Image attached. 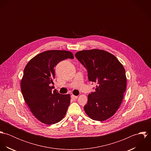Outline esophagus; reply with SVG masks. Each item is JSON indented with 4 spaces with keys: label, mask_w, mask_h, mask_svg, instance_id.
I'll use <instances>...</instances> for the list:
<instances>
[{
    "label": "esophagus",
    "mask_w": 151,
    "mask_h": 151,
    "mask_svg": "<svg viewBox=\"0 0 151 151\" xmlns=\"http://www.w3.org/2000/svg\"><path fill=\"white\" fill-rule=\"evenodd\" d=\"M71 99H73V100H76V99L78 98V96H74V95H72L71 96Z\"/></svg>",
    "instance_id": "esophagus-1"
}]
</instances>
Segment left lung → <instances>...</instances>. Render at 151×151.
I'll return each instance as SVG.
<instances>
[{"label": "left lung", "instance_id": "left-lung-1", "mask_svg": "<svg viewBox=\"0 0 151 151\" xmlns=\"http://www.w3.org/2000/svg\"><path fill=\"white\" fill-rule=\"evenodd\" d=\"M75 56L87 70L89 81L97 84L95 92L88 95L84 110L92 120H106L122 102L127 85L124 68L114 55L104 50H81Z\"/></svg>", "mask_w": 151, "mask_h": 151}]
</instances>
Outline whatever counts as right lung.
<instances>
[{
  "mask_svg": "<svg viewBox=\"0 0 151 151\" xmlns=\"http://www.w3.org/2000/svg\"><path fill=\"white\" fill-rule=\"evenodd\" d=\"M74 59L71 52L52 50L42 52L26 65L21 81L24 101L35 117L44 124L57 123L65 117L70 103V94L52 91L55 67L60 62Z\"/></svg>",
  "mask_w": 151,
  "mask_h": 151,
  "instance_id": "right-lung-1",
  "label": "right lung"
}]
</instances>
